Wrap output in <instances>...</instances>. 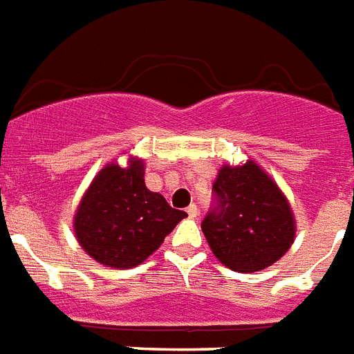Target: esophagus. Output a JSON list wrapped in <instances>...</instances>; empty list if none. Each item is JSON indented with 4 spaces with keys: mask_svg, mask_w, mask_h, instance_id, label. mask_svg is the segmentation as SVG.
Returning a JSON list of instances; mask_svg holds the SVG:
<instances>
[{
    "mask_svg": "<svg viewBox=\"0 0 354 354\" xmlns=\"http://www.w3.org/2000/svg\"><path fill=\"white\" fill-rule=\"evenodd\" d=\"M187 215L191 219H196V217H198V207H196V204H191V206L187 207Z\"/></svg>",
    "mask_w": 354,
    "mask_h": 354,
    "instance_id": "esophagus-1",
    "label": "esophagus"
}]
</instances>
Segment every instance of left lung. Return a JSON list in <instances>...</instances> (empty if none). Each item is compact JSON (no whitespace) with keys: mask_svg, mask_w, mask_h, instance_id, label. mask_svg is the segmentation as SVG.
Masks as SVG:
<instances>
[{"mask_svg":"<svg viewBox=\"0 0 354 354\" xmlns=\"http://www.w3.org/2000/svg\"><path fill=\"white\" fill-rule=\"evenodd\" d=\"M213 191L217 207L202 221V232L223 266L237 273H254L290 250L297 232L293 209L254 159L221 167Z\"/></svg>","mask_w":354,"mask_h":354,"instance_id":"obj_1","label":"left lung"}]
</instances>
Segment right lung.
I'll return each instance as SVG.
<instances>
[{
	"label": "right lung",
	"mask_w": 354,
	"mask_h": 354,
	"mask_svg": "<svg viewBox=\"0 0 354 354\" xmlns=\"http://www.w3.org/2000/svg\"><path fill=\"white\" fill-rule=\"evenodd\" d=\"M187 217L145 183V161H111L94 176L74 215V234L93 260L113 269H131L165 241Z\"/></svg>",
	"instance_id": "right-lung-1"
}]
</instances>
